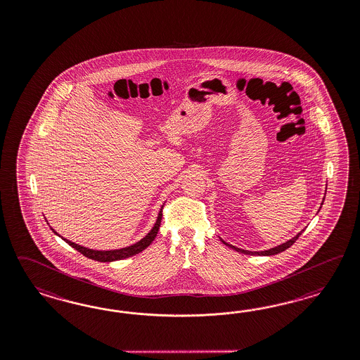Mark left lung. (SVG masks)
I'll return each instance as SVG.
<instances>
[{"label":"left lung","mask_w":360,"mask_h":360,"mask_svg":"<svg viewBox=\"0 0 360 360\" xmlns=\"http://www.w3.org/2000/svg\"><path fill=\"white\" fill-rule=\"evenodd\" d=\"M300 235H301V232L295 236L293 239L288 240L286 243H283L281 245H278V247H274V248H271V250H268V251H262V252H250V251H244V250H240V248H236V247H233V245H229L227 243H224L226 245H229V248H232V250H235V251L241 252V253H245V255H259V256H272V255H277V253H280V252H283L285 250H288L289 247H292L293 244L295 243V240L300 238Z\"/></svg>","instance_id":"1"}]
</instances>
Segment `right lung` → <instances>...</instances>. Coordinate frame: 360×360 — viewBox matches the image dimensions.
<instances>
[{
    "label": "right lung",
    "mask_w": 360,
    "mask_h": 360,
    "mask_svg": "<svg viewBox=\"0 0 360 360\" xmlns=\"http://www.w3.org/2000/svg\"><path fill=\"white\" fill-rule=\"evenodd\" d=\"M161 220H162V210L160 211L158 214V219L154 224L152 231L143 238L140 240L139 243L133 244L131 247H127V248H121V250H115V251H94V250H88L84 248L82 245H77L75 243L70 241V240H65L67 244H70L72 248H75L77 252H80L83 256H86L88 259H92V260H96V262H116V260H121V259H127V257H131L134 256L137 253L143 251L145 248H148L150 244H152L153 240L155 239L158 231H160V226H161ZM54 231V229H53ZM56 233V232H55Z\"/></svg>",
    "instance_id": "1"
}]
</instances>
